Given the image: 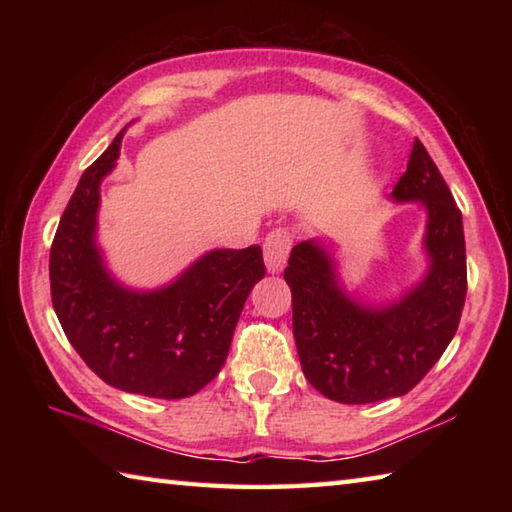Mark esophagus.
<instances>
[{
    "instance_id": "1",
    "label": "esophagus",
    "mask_w": 512,
    "mask_h": 512,
    "mask_svg": "<svg viewBox=\"0 0 512 512\" xmlns=\"http://www.w3.org/2000/svg\"><path fill=\"white\" fill-rule=\"evenodd\" d=\"M290 246H292V235L290 231H286V228H275V231L268 233L264 242V259L270 273H279V270L286 266Z\"/></svg>"
}]
</instances>
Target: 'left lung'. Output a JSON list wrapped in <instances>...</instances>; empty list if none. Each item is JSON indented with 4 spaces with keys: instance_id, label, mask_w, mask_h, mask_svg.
Here are the masks:
<instances>
[{
    "instance_id": "obj_1",
    "label": "left lung",
    "mask_w": 512,
    "mask_h": 512,
    "mask_svg": "<svg viewBox=\"0 0 512 512\" xmlns=\"http://www.w3.org/2000/svg\"><path fill=\"white\" fill-rule=\"evenodd\" d=\"M391 198L427 209L429 270L398 301L376 308L347 295L330 253L317 239L292 248L284 270L303 374L325 398L343 405L405 396L438 363L462 317V213L418 138Z\"/></svg>"
}]
</instances>
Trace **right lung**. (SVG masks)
Segmentation results:
<instances>
[{
	"label": "right lung",
	"mask_w": 512,
	"mask_h": 512,
	"mask_svg": "<svg viewBox=\"0 0 512 512\" xmlns=\"http://www.w3.org/2000/svg\"><path fill=\"white\" fill-rule=\"evenodd\" d=\"M123 134L83 171L50 248L52 306L68 341L116 389L187 398L220 374L250 290L266 275L262 248H217L158 290H132L107 273L96 246L101 180Z\"/></svg>",
	"instance_id": "1"
}]
</instances>
